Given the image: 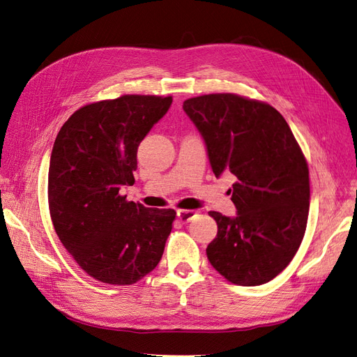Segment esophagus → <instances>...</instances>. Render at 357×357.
<instances>
[{"mask_svg":"<svg viewBox=\"0 0 357 357\" xmlns=\"http://www.w3.org/2000/svg\"><path fill=\"white\" fill-rule=\"evenodd\" d=\"M195 215H197V211H193V210H178L177 211V218L180 219L181 223H189L190 220L195 219Z\"/></svg>","mask_w":357,"mask_h":357,"instance_id":"1","label":"esophagus"}]
</instances>
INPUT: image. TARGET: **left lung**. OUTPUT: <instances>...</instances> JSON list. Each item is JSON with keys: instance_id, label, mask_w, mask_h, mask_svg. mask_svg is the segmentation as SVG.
<instances>
[{"instance_id": "obj_1", "label": "left lung", "mask_w": 357, "mask_h": 357, "mask_svg": "<svg viewBox=\"0 0 357 357\" xmlns=\"http://www.w3.org/2000/svg\"><path fill=\"white\" fill-rule=\"evenodd\" d=\"M183 110L207 146L215 177L236 181L235 218L208 214L218 236L207 247L213 268L231 283L259 286L290 264L304 238L310 178L304 153L284 117L266 102L235 93L189 98Z\"/></svg>"}]
</instances>
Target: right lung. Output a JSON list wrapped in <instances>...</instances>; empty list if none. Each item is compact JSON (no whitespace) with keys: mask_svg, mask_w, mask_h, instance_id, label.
<instances>
[{"mask_svg":"<svg viewBox=\"0 0 357 357\" xmlns=\"http://www.w3.org/2000/svg\"><path fill=\"white\" fill-rule=\"evenodd\" d=\"M171 96L122 95L82 107L62 125L49 165V210L61 243L86 274L128 286L153 271L176 219L126 201L139 143Z\"/></svg>","mask_w":357,"mask_h":357,"instance_id":"right-lung-1","label":"right lung"}]
</instances>
